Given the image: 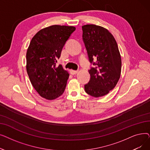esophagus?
<instances>
[{
    "label": "esophagus",
    "mask_w": 150,
    "mask_h": 150,
    "mask_svg": "<svg viewBox=\"0 0 150 150\" xmlns=\"http://www.w3.org/2000/svg\"><path fill=\"white\" fill-rule=\"evenodd\" d=\"M70 72L72 75H75L78 73V70H70Z\"/></svg>",
    "instance_id": "34e87169"
}]
</instances>
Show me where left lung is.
I'll return each instance as SVG.
<instances>
[{
	"mask_svg": "<svg viewBox=\"0 0 150 150\" xmlns=\"http://www.w3.org/2000/svg\"><path fill=\"white\" fill-rule=\"evenodd\" d=\"M83 41L89 61L90 80L84 85L86 92L100 97L112 90L119 81L122 61L115 39L109 31L93 24L82 27Z\"/></svg>",
	"mask_w": 150,
	"mask_h": 150,
	"instance_id": "8db88e82",
	"label": "left lung"
}]
</instances>
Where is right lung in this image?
I'll return each mask as SVG.
<instances>
[{"mask_svg":"<svg viewBox=\"0 0 150 150\" xmlns=\"http://www.w3.org/2000/svg\"><path fill=\"white\" fill-rule=\"evenodd\" d=\"M75 29L72 26L52 25L39 31L31 39L26 54L27 72L31 83L43 98L54 100L66 89L69 74L56 63Z\"/></svg>","mask_w":150,"mask_h":150,"instance_id":"add662e5","label":"right lung"}]
</instances>
